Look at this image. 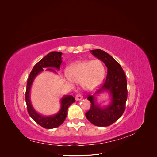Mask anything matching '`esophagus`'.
Here are the masks:
<instances>
[{
    "instance_id": "1",
    "label": "esophagus",
    "mask_w": 157,
    "mask_h": 157,
    "mask_svg": "<svg viewBox=\"0 0 157 157\" xmlns=\"http://www.w3.org/2000/svg\"><path fill=\"white\" fill-rule=\"evenodd\" d=\"M82 96L80 94H78L77 96H76V97H75V99L77 101H80V100H81V99H82Z\"/></svg>"
}]
</instances>
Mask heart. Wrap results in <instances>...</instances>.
Returning a JSON list of instances; mask_svg holds the SVG:
<instances>
[{
	"label": "heart",
	"mask_w": 157,
	"mask_h": 157,
	"mask_svg": "<svg viewBox=\"0 0 157 157\" xmlns=\"http://www.w3.org/2000/svg\"><path fill=\"white\" fill-rule=\"evenodd\" d=\"M105 66L99 59L77 61L66 69V77L71 82L80 84L86 91H92L105 77Z\"/></svg>",
	"instance_id": "heart-1"
}]
</instances>
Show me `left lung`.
Returning <instances> with one entry per match:
<instances>
[{
	"label": "left lung",
	"mask_w": 157,
	"mask_h": 157,
	"mask_svg": "<svg viewBox=\"0 0 157 157\" xmlns=\"http://www.w3.org/2000/svg\"><path fill=\"white\" fill-rule=\"evenodd\" d=\"M90 52L105 63L107 75L101 88L94 95L88 96L87 99L91 103V107L85 115L95 126H108L116 122L125 111L128 96L126 75L121 65L105 51L96 49ZM103 91L109 92L111 103L107 106L102 108L97 103L95 96Z\"/></svg>",
	"instance_id": "1"
}]
</instances>
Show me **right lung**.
I'll return each mask as SVG.
<instances>
[{"label": "right lung", "instance_id": "add662e5", "mask_svg": "<svg viewBox=\"0 0 157 157\" xmlns=\"http://www.w3.org/2000/svg\"><path fill=\"white\" fill-rule=\"evenodd\" d=\"M61 55L62 53L59 52H52L47 54L33 67L27 82L25 101L28 113L38 124L46 129H52L62 124L67 117L68 108L75 101V99L72 96L68 95L63 96L61 99V107L58 113L54 115L44 116L37 113L33 108L31 102L30 91L33 80L38 75L44 71V68H47L46 71H52L56 73L54 68L59 70L60 65L62 63Z\"/></svg>", "mask_w": 157, "mask_h": 157}]
</instances>
